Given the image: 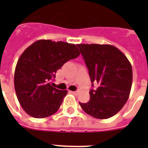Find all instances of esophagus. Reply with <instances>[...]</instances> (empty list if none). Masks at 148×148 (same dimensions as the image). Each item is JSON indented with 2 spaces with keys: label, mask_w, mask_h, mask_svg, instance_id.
Instances as JSON below:
<instances>
[{
  "label": "esophagus",
  "mask_w": 148,
  "mask_h": 148,
  "mask_svg": "<svg viewBox=\"0 0 148 148\" xmlns=\"http://www.w3.org/2000/svg\"><path fill=\"white\" fill-rule=\"evenodd\" d=\"M70 92L72 93V94H74V95H77L78 91H70Z\"/></svg>",
  "instance_id": "obj_1"
}]
</instances>
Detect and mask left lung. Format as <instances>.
<instances>
[{
  "label": "left lung",
  "instance_id": "1",
  "mask_svg": "<svg viewBox=\"0 0 148 148\" xmlns=\"http://www.w3.org/2000/svg\"><path fill=\"white\" fill-rule=\"evenodd\" d=\"M89 71L90 81L97 84L90 90V101L79 103L84 112L97 119H108L118 113L127 101L132 85V67L114 46L77 45Z\"/></svg>",
  "mask_w": 148,
  "mask_h": 148
}]
</instances>
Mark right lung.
<instances>
[{
    "instance_id": "1",
    "label": "right lung",
    "mask_w": 148,
    "mask_h": 148,
    "mask_svg": "<svg viewBox=\"0 0 148 148\" xmlns=\"http://www.w3.org/2000/svg\"><path fill=\"white\" fill-rule=\"evenodd\" d=\"M80 55L74 44L38 40L29 46L17 60L14 88L20 104L35 118H45L58 111L67 90L51 85L58 69Z\"/></svg>"
}]
</instances>
